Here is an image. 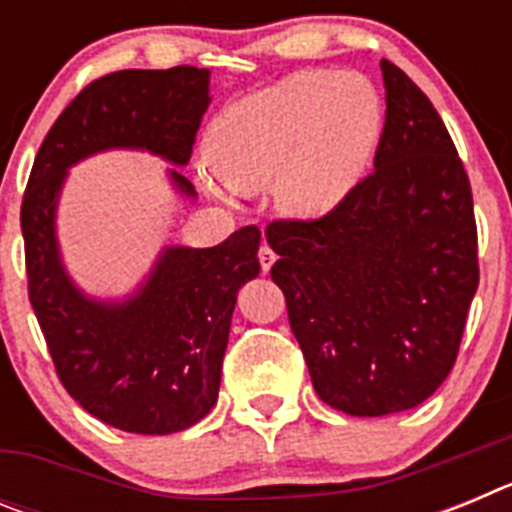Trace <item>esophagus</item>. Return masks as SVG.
<instances>
[{"label":"esophagus","mask_w":512,"mask_h":512,"mask_svg":"<svg viewBox=\"0 0 512 512\" xmlns=\"http://www.w3.org/2000/svg\"><path fill=\"white\" fill-rule=\"evenodd\" d=\"M259 261H261V269H264V274H269L271 264L277 261V256H274V251H271V248L266 246V243L259 248Z\"/></svg>","instance_id":"34e87169"}]
</instances>
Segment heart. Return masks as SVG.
I'll use <instances>...</instances> for the list:
<instances>
[{
    "label": "heart",
    "instance_id": "heart-1",
    "mask_svg": "<svg viewBox=\"0 0 512 512\" xmlns=\"http://www.w3.org/2000/svg\"><path fill=\"white\" fill-rule=\"evenodd\" d=\"M379 125V97L364 76L302 71L220 112L205 153L230 189L271 187L282 212L320 217L359 184Z\"/></svg>",
    "mask_w": 512,
    "mask_h": 512
}]
</instances>
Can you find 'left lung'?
Returning a JSON list of instances; mask_svg holds the SVG:
<instances>
[{
	"instance_id": "8db88e82",
	"label": "left lung",
	"mask_w": 512,
	"mask_h": 512,
	"mask_svg": "<svg viewBox=\"0 0 512 512\" xmlns=\"http://www.w3.org/2000/svg\"><path fill=\"white\" fill-rule=\"evenodd\" d=\"M374 171L318 220H274L292 333L312 387L356 418L402 413L449 377L479 284L472 187L431 99L382 58Z\"/></svg>"
}]
</instances>
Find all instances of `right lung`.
Returning a JSON list of instances; mask_svg holds the SVG:
<instances>
[{"label":"right lung","mask_w":512,"mask_h":512,"mask_svg":"<svg viewBox=\"0 0 512 512\" xmlns=\"http://www.w3.org/2000/svg\"><path fill=\"white\" fill-rule=\"evenodd\" d=\"M207 104L210 71L194 66L92 81L48 130L22 197L27 292L58 379L81 408L120 431L179 433L215 408L238 289L261 271V230L246 225L212 248L166 246L133 295L102 302L63 266L58 197L71 166L110 148L184 166ZM169 179L194 197L179 171L169 169Z\"/></svg>","instance_id":"obj_1"}]
</instances>
